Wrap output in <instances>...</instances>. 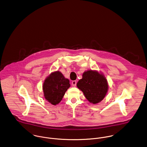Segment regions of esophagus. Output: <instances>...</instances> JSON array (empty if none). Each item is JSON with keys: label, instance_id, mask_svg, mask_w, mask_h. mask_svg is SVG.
<instances>
[{"label": "esophagus", "instance_id": "34e87169", "mask_svg": "<svg viewBox=\"0 0 147 147\" xmlns=\"http://www.w3.org/2000/svg\"><path fill=\"white\" fill-rule=\"evenodd\" d=\"M71 84H72V85H73L74 87H75V86H76V85H77V82H76V80H74V81L72 82Z\"/></svg>", "mask_w": 147, "mask_h": 147}]
</instances>
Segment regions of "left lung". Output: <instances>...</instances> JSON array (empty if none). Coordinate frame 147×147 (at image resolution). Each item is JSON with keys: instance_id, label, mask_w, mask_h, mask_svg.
Instances as JSON below:
<instances>
[{"instance_id": "obj_1", "label": "left lung", "mask_w": 147, "mask_h": 147, "mask_svg": "<svg viewBox=\"0 0 147 147\" xmlns=\"http://www.w3.org/2000/svg\"><path fill=\"white\" fill-rule=\"evenodd\" d=\"M86 99L92 104L101 102L107 94L109 84L105 76L97 70L85 71L77 84Z\"/></svg>"}]
</instances>
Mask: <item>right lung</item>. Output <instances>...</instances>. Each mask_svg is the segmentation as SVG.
<instances>
[{
    "label": "right lung",
    "instance_id": "1",
    "mask_svg": "<svg viewBox=\"0 0 147 147\" xmlns=\"http://www.w3.org/2000/svg\"><path fill=\"white\" fill-rule=\"evenodd\" d=\"M70 86L69 79L64 77L61 71H53L46 77L43 82L44 97L52 105H56L61 101Z\"/></svg>",
    "mask_w": 147,
    "mask_h": 147
}]
</instances>
